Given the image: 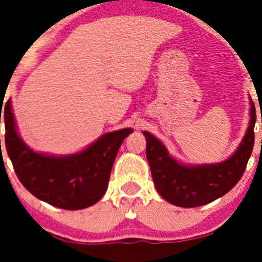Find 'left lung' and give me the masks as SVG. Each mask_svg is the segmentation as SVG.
<instances>
[{
    "instance_id": "1",
    "label": "left lung",
    "mask_w": 262,
    "mask_h": 262,
    "mask_svg": "<svg viewBox=\"0 0 262 262\" xmlns=\"http://www.w3.org/2000/svg\"><path fill=\"white\" fill-rule=\"evenodd\" d=\"M250 116L242 143L228 160L215 165H181L158 139L143 132L147 138V160L158 194L173 205L195 208L212 203L233 189L244 175L255 143L256 109L252 101Z\"/></svg>"
}]
</instances>
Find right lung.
<instances>
[{"label": "right lung", "instance_id": "right-lung-1", "mask_svg": "<svg viewBox=\"0 0 262 262\" xmlns=\"http://www.w3.org/2000/svg\"><path fill=\"white\" fill-rule=\"evenodd\" d=\"M4 112L6 150L18 180L28 191L67 210L91 207L104 196L119 148L132 129L105 134L76 155L54 157L35 153L21 141L10 100Z\"/></svg>", "mask_w": 262, "mask_h": 262}]
</instances>
